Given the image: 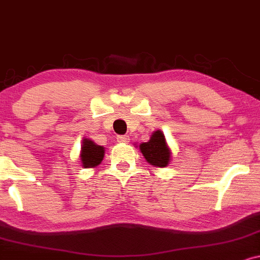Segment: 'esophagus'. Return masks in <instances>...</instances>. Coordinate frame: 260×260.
Listing matches in <instances>:
<instances>
[{
	"label": "esophagus",
	"instance_id": "34e87169",
	"mask_svg": "<svg viewBox=\"0 0 260 260\" xmlns=\"http://www.w3.org/2000/svg\"><path fill=\"white\" fill-rule=\"evenodd\" d=\"M117 140L120 143H128V142H129V137H128V136H118Z\"/></svg>",
	"mask_w": 260,
	"mask_h": 260
}]
</instances>
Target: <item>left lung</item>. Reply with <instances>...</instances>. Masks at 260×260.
Masks as SVG:
<instances>
[{"mask_svg":"<svg viewBox=\"0 0 260 260\" xmlns=\"http://www.w3.org/2000/svg\"><path fill=\"white\" fill-rule=\"evenodd\" d=\"M146 162L155 167H166L171 161V149L166 142L165 134L161 131H156L150 137L148 143H142L139 145Z\"/></svg>","mask_w":260,"mask_h":260,"instance_id":"left-lung-1","label":"left lung"}]
</instances>
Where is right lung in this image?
<instances>
[{"label":"right lung","instance_id":"obj_1","mask_svg":"<svg viewBox=\"0 0 260 260\" xmlns=\"http://www.w3.org/2000/svg\"><path fill=\"white\" fill-rule=\"evenodd\" d=\"M105 150L90 139H83L81 146V164L84 168L96 167L104 158Z\"/></svg>","mask_w":260,"mask_h":260}]
</instances>
